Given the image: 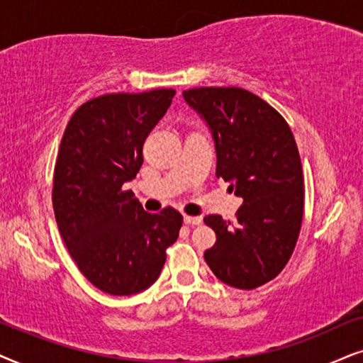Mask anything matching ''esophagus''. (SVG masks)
I'll use <instances>...</instances> for the list:
<instances>
[{
    "label": "esophagus",
    "instance_id": "34e87169",
    "mask_svg": "<svg viewBox=\"0 0 363 363\" xmlns=\"http://www.w3.org/2000/svg\"><path fill=\"white\" fill-rule=\"evenodd\" d=\"M184 222L187 225H199L202 222V217L201 216H186Z\"/></svg>",
    "mask_w": 363,
    "mask_h": 363
}]
</instances>
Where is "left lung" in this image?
Here are the masks:
<instances>
[{
	"label": "left lung",
	"instance_id": "obj_1",
	"mask_svg": "<svg viewBox=\"0 0 363 363\" xmlns=\"http://www.w3.org/2000/svg\"><path fill=\"white\" fill-rule=\"evenodd\" d=\"M182 96L209 125L216 176L244 199L235 222L204 217L217 238L206 262L227 286H264L286 267L302 225L303 174L294 134L272 106L242 88H194Z\"/></svg>",
	"mask_w": 363,
	"mask_h": 363
}]
</instances>
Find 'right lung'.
<instances>
[{"label": "right lung", "instance_id": "right-lung-1", "mask_svg": "<svg viewBox=\"0 0 363 363\" xmlns=\"http://www.w3.org/2000/svg\"><path fill=\"white\" fill-rule=\"evenodd\" d=\"M174 89L104 94L71 116L52 177V209L71 257L111 296H134L156 282L182 216L149 214L125 182L143 166V146L166 114Z\"/></svg>", "mask_w": 363, "mask_h": 363}]
</instances>
